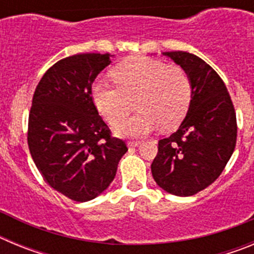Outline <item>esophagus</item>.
I'll list each match as a JSON object with an SVG mask.
<instances>
[{
	"instance_id": "obj_1",
	"label": "esophagus",
	"mask_w": 254,
	"mask_h": 254,
	"mask_svg": "<svg viewBox=\"0 0 254 254\" xmlns=\"http://www.w3.org/2000/svg\"><path fill=\"white\" fill-rule=\"evenodd\" d=\"M127 145H128V147H136L140 145V141H128Z\"/></svg>"
}]
</instances>
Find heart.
<instances>
[{"instance_id": "b5f03b06", "label": "heart", "mask_w": 254, "mask_h": 254, "mask_svg": "<svg viewBox=\"0 0 254 254\" xmlns=\"http://www.w3.org/2000/svg\"><path fill=\"white\" fill-rule=\"evenodd\" d=\"M115 84L98 80L93 99L100 113L116 125L138 103L139 112L116 126V132L140 137L152 129L176 128L185 120L192 100V81L183 67L155 58L131 57L112 71Z\"/></svg>"}]
</instances>
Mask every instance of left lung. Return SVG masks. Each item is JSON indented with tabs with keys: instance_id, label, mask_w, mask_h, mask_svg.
I'll return each instance as SVG.
<instances>
[{
	"instance_id": "1",
	"label": "left lung",
	"mask_w": 254,
	"mask_h": 254,
	"mask_svg": "<svg viewBox=\"0 0 254 254\" xmlns=\"http://www.w3.org/2000/svg\"><path fill=\"white\" fill-rule=\"evenodd\" d=\"M186 69L192 100L179 128L158 143L151 173L159 187L176 196H193L214 183L237 143V116L217 72L187 52H165Z\"/></svg>"
}]
</instances>
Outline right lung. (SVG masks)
<instances>
[{
    "label": "right lung",
    "mask_w": 254,
    "mask_h": 254,
    "mask_svg": "<svg viewBox=\"0 0 254 254\" xmlns=\"http://www.w3.org/2000/svg\"><path fill=\"white\" fill-rule=\"evenodd\" d=\"M109 64L108 53L58 61L40 78L31 102V158L53 190L77 202L107 190L128 150L125 141L112 136L91 96L94 80Z\"/></svg>",
    "instance_id": "add662e5"
}]
</instances>
